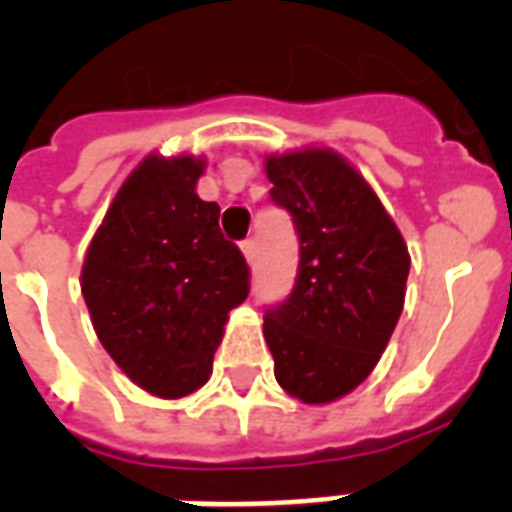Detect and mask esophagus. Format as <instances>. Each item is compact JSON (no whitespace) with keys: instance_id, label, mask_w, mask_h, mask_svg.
Here are the masks:
<instances>
[{"instance_id":"1","label":"esophagus","mask_w":512,"mask_h":512,"mask_svg":"<svg viewBox=\"0 0 512 512\" xmlns=\"http://www.w3.org/2000/svg\"><path fill=\"white\" fill-rule=\"evenodd\" d=\"M241 252H244V257H247L249 263H255V257H257V239H255V236H249V239L241 241Z\"/></svg>"}]
</instances>
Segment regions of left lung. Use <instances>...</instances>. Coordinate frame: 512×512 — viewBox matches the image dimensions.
<instances>
[{
	"label": "left lung",
	"instance_id": "left-lung-1",
	"mask_svg": "<svg viewBox=\"0 0 512 512\" xmlns=\"http://www.w3.org/2000/svg\"><path fill=\"white\" fill-rule=\"evenodd\" d=\"M265 172L300 236L295 287L265 311L273 374L303 404H329L380 361L404 308L409 252L377 193L335 151L271 156Z\"/></svg>",
	"mask_w": 512,
	"mask_h": 512
}]
</instances>
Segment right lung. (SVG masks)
<instances>
[{
  "instance_id": "add662e5",
  "label": "right lung",
  "mask_w": 512,
  "mask_h": 512,
  "mask_svg": "<svg viewBox=\"0 0 512 512\" xmlns=\"http://www.w3.org/2000/svg\"><path fill=\"white\" fill-rule=\"evenodd\" d=\"M204 164L148 156L108 207L82 268L92 327L132 382L180 398L209 380L228 313L247 300L249 265L196 193Z\"/></svg>"
}]
</instances>
